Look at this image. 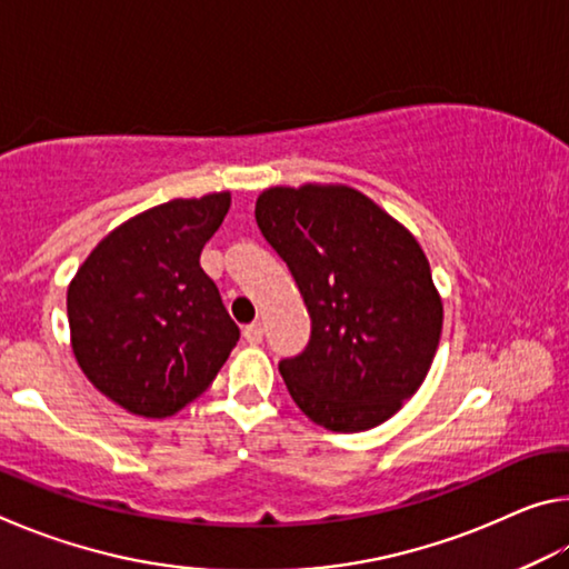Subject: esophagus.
<instances>
[{
    "label": "esophagus",
    "mask_w": 569,
    "mask_h": 569,
    "mask_svg": "<svg viewBox=\"0 0 569 569\" xmlns=\"http://www.w3.org/2000/svg\"><path fill=\"white\" fill-rule=\"evenodd\" d=\"M243 339H246L248 343H261V341H263V326L258 323V321L248 323L246 329H243Z\"/></svg>",
    "instance_id": "esophagus-1"
}]
</instances>
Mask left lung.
<instances>
[{
  "label": "left lung",
  "mask_w": 569,
  "mask_h": 569,
  "mask_svg": "<svg viewBox=\"0 0 569 569\" xmlns=\"http://www.w3.org/2000/svg\"><path fill=\"white\" fill-rule=\"evenodd\" d=\"M256 223L311 316L306 349L278 363L293 401L331 431L379 427L435 361L441 298L421 246L349 186L268 188Z\"/></svg>",
  "instance_id": "obj_1"
}]
</instances>
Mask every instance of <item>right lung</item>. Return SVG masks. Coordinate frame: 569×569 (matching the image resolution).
<instances>
[{
    "instance_id": "add662e5",
    "label": "right lung",
    "mask_w": 569,
    "mask_h": 569,
    "mask_svg": "<svg viewBox=\"0 0 569 569\" xmlns=\"http://www.w3.org/2000/svg\"><path fill=\"white\" fill-rule=\"evenodd\" d=\"M230 192L170 200L94 246L67 288L74 359L104 397L166 419L198 399L240 339L200 250Z\"/></svg>"
}]
</instances>
